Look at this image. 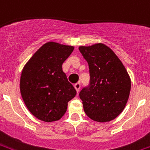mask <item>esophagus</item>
<instances>
[{
	"mask_svg": "<svg viewBox=\"0 0 150 150\" xmlns=\"http://www.w3.org/2000/svg\"><path fill=\"white\" fill-rule=\"evenodd\" d=\"M74 86H75V90H76V91L79 92V89H80V86H81L80 83H76L74 85Z\"/></svg>",
	"mask_w": 150,
	"mask_h": 150,
	"instance_id": "obj_1",
	"label": "esophagus"
}]
</instances>
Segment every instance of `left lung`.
Segmentation results:
<instances>
[{"mask_svg": "<svg viewBox=\"0 0 150 150\" xmlns=\"http://www.w3.org/2000/svg\"><path fill=\"white\" fill-rule=\"evenodd\" d=\"M79 49L89 65L90 85L79 93L88 117L98 122L115 119L128 101L131 81L115 53L103 44L80 46Z\"/></svg>", "mask_w": 150, "mask_h": 150, "instance_id": "8db88e82", "label": "left lung"}]
</instances>
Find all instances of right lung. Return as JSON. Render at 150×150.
Wrapping results in <instances>:
<instances>
[{"instance_id":"obj_1","label":"right lung","mask_w":150,"mask_h":150,"mask_svg":"<svg viewBox=\"0 0 150 150\" xmlns=\"http://www.w3.org/2000/svg\"><path fill=\"white\" fill-rule=\"evenodd\" d=\"M74 50L73 46L47 42L39 48L22 70L20 90L32 115L52 122L63 117L67 103L76 95L62 65Z\"/></svg>"}]
</instances>
